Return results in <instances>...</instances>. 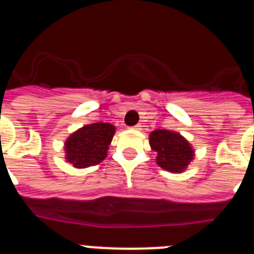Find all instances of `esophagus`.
<instances>
[{"label":"esophagus","mask_w":254,"mask_h":254,"mask_svg":"<svg viewBox=\"0 0 254 254\" xmlns=\"http://www.w3.org/2000/svg\"><path fill=\"white\" fill-rule=\"evenodd\" d=\"M141 127H142V126H141L140 123H138V125L133 126V127H132V129H137V131H140V129H142V128H141Z\"/></svg>","instance_id":"obj_1"}]
</instances>
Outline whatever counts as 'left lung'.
<instances>
[{
	"instance_id": "left-lung-1",
	"label": "left lung",
	"mask_w": 254,
	"mask_h": 254,
	"mask_svg": "<svg viewBox=\"0 0 254 254\" xmlns=\"http://www.w3.org/2000/svg\"><path fill=\"white\" fill-rule=\"evenodd\" d=\"M149 142L160 168L172 173L185 172L193 160L194 150L182 134L168 129H155L150 133Z\"/></svg>"
}]
</instances>
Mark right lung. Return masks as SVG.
<instances>
[{"label": "right lung", "instance_id": "right-lung-1", "mask_svg": "<svg viewBox=\"0 0 254 254\" xmlns=\"http://www.w3.org/2000/svg\"><path fill=\"white\" fill-rule=\"evenodd\" d=\"M114 132L116 127L104 122L78 128L64 142L66 160L78 169L102 163L107 158Z\"/></svg>", "mask_w": 254, "mask_h": 254}]
</instances>
